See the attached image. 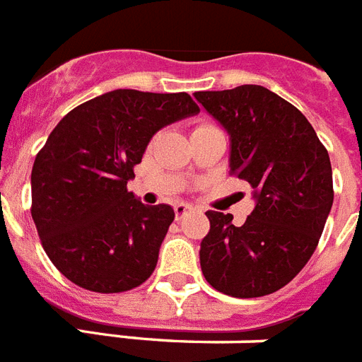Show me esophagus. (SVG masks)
I'll return each instance as SVG.
<instances>
[{
	"label": "esophagus",
	"instance_id": "obj_1",
	"mask_svg": "<svg viewBox=\"0 0 362 362\" xmlns=\"http://www.w3.org/2000/svg\"><path fill=\"white\" fill-rule=\"evenodd\" d=\"M190 209H192V207H190V205H187V204L175 205V216H177V221H181V218H183V216L187 215Z\"/></svg>",
	"mask_w": 362,
	"mask_h": 362
}]
</instances>
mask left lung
I'll list each match as a JSON object with an SVG mask.
<instances>
[{
	"label": "left lung",
	"mask_w": 362,
	"mask_h": 362,
	"mask_svg": "<svg viewBox=\"0 0 362 362\" xmlns=\"http://www.w3.org/2000/svg\"><path fill=\"white\" fill-rule=\"evenodd\" d=\"M194 97L228 131L230 175L245 179L256 198L241 226L230 213H205L202 273L231 297L274 293L305 267L325 228L334 198L327 149L293 104L263 86Z\"/></svg>",
	"instance_id": "left-lung-1"
}]
</instances>
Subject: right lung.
Masks as SVG:
<instances>
[{
  "label": "right lung",
  "instance_id": "obj_1",
  "mask_svg": "<svg viewBox=\"0 0 362 362\" xmlns=\"http://www.w3.org/2000/svg\"><path fill=\"white\" fill-rule=\"evenodd\" d=\"M189 93L115 89L80 104L50 132L31 170V216L57 271L83 290L144 284L175 218L127 189L153 134L198 114Z\"/></svg>",
  "mask_w": 362,
  "mask_h": 362
}]
</instances>
